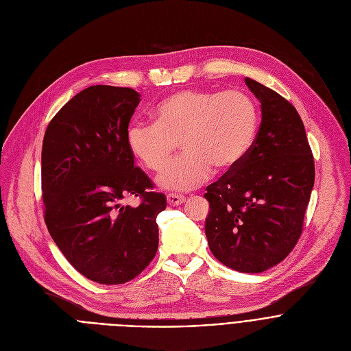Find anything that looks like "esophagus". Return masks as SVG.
Returning <instances> with one entry per match:
<instances>
[{"label": "esophagus", "instance_id": "34e87169", "mask_svg": "<svg viewBox=\"0 0 351 351\" xmlns=\"http://www.w3.org/2000/svg\"><path fill=\"white\" fill-rule=\"evenodd\" d=\"M167 202H168V204H169V206H172V207H175V206H180V204H183V203H184V197H183V195H179V194H173V193H171V194H168V195H167Z\"/></svg>", "mask_w": 351, "mask_h": 351}]
</instances>
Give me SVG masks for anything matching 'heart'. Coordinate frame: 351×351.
I'll list each match as a JSON object with an SVG mask.
<instances>
[{
	"label": "heart",
	"mask_w": 351,
	"mask_h": 351,
	"mask_svg": "<svg viewBox=\"0 0 351 351\" xmlns=\"http://www.w3.org/2000/svg\"><path fill=\"white\" fill-rule=\"evenodd\" d=\"M153 125L133 122L126 144L133 158L152 172L164 171L178 152L184 156L160 178L162 189L186 191L207 182L213 168L239 165L252 148L258 126L256 103L236 90H180L152 111Z\"/></svg>",
	"instance_id": "1"
}]
</instances>
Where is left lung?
Segmentation results:
<instances>
[{
    "instance_id": "left-lung-1",
    "label": "left lung",
    "mask_w": 351,
    "mask_h": 351,
    "mask_svg": "<svg viewBox=\"0 0 351 351\" xmlns=\"http://www.w3.org/2000/svg\"><path fill=\"white\" fill-rule=\"evenodd\" d=\"M261 125L243 161L207 187L206 236L223 265L264 272L285 260L303 232L315 168L304 123L276 91L245 77Z\"/></svg>"
}]
</instances>
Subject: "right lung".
I'll list each match as a JSON object with an SVG mask.
<instances>
[{
	"instance_id": "right-lung-1",
	"label": "right lung",
	"mask_w": 351,
	"mask_h": 351,
	"mask_svg": "<svg viewBox=\"0 0 351 351\" xmlns=\"http://www.w3.org/2000/svg\"><path fill=\"white\" fill-rule=\"evenodd\" d=\"M140 103L133 88L90 86L49 122L41 152L44 221L61 253L101 285L136 278L158 248L167 197L137 167L126 129ZM140 196L137 208L121 202Z\"/></svg>"
}]
</instances>
